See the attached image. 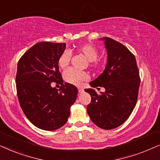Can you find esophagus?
<instances>
[{
	"mask_svg": "<svg viewBox=\"0 0 160 160\" xmlns=\"http://www.w3.org/2000/svg\"><path fill=\"white\" fill-rule=\"evenodd\" d=\"M78 91H79V93H82L84 91V89H83V88H82V87H79Z\"/></svg>",
	"mask_w": 160,
	"mask_h": 160,
	"instance_id": "esophagus-1",
	"label": "esophagus"
}]
</instances>
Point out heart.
Instances as JSON below:
<instances>
[{"mask_svg":"<svg viewBox=\"0 0 160 160\" xmlns=\"http://www.w3.org/2000/svg\"><path fill=\"white\" fill-rule=\"evenodd\" d=\"M77 51L86 57V58L88 61V66L91 68L98 69L102 67L103 61L101 58H98L99 50L92 44H82L78 47ZM70 60H71V53L69 51H64L58 58V67L61 69H66L69 65ZM63 79L68 83L74 85V86H80L82 83V82L88 80L89 75L86 72L69 69L63 73Z\"/></svg>","mask_w":160,"mask_h":160,"instance_id":"b5f03b06","label":"heart"}]
</instances>
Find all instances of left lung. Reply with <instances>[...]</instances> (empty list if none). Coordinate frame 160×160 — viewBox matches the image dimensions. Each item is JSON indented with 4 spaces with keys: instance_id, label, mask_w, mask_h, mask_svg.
I'll list each match as a JSON object with an SVG mask.
<instances>
[{
    "instance_id": "obj_1",
    "label": "left lung",
    "mask_w": 160,
    "mask_h": 160,
    "mask_svg": "<svg viewBox=\"0 0 160 160\" xmlns=\"http://www.w3.org/2000/svg\"><path fill=\"white\" fill-rule=\"evenodd\" d=\"M105 41L108 50L105 69L90 82L93 88L105 89L100 94L92 88L85 89L91 97L87 106L91 120L97 127L112 129L126 121L137 103L140 78L135 55L124 45L109 37Z\"/></svg>"
}]
</instances>
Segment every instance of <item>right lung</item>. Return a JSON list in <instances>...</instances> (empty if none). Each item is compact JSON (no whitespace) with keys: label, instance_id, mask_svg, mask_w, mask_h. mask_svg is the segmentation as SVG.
Wrapping results in <instances>:
<instances>
[{"label":"right lung","instance_id":"1","mask_svg":"<svg viewBox=\"0 0 160 160\" xmlns=\"http://www.w3.org/2000/svg\"><path fill=\"white\" fill-rule=\"evenodd\" d=\"M65 49L64 43L39 42L18 63L16 88L20 107L34 126L44 130H55L67 123L78 94L76 86L63 84L58 69V58ZM52 82L61 85L59 90L51 86Z\"/></svg>","mask_w":160,"mask_h":160}]
</instances>
